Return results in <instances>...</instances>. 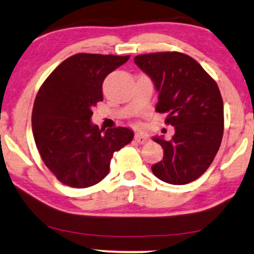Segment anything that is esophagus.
<instances>
[{
	"mask_svg": "<svg viewBox=\"0 0 254 254\" xmlns=\"http://www.w3.org/2000/svg\"><path fill=\"white\" fill-rule=\"evenodd\" d=\"M134 139H135V141L139 143H145L148 141V136H147L146 134H142V133H136L135 136H134Z\"/></svg>",
	"mask_w": 254,
	"mask_h": 254,
	"instance_id": "obj_1",
	"label": "esophagus"
}]
</instances>
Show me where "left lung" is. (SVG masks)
I'll use <instances>...</instances> for the list:
<instances>
[{"mask_svg": "<svg viewBox=\"0 0 254 254\" xmlns=\"http://www.w3.org/2000/svg\"><path fill=\"white\" fill-rule=\"evenodd\" d=\"M134 62L158 92L155 111L174 127L170 140L154 136L164 158L152 166L156 178L185 185L205 173L224 134V103L218 84L190 56L178 52L137 55Z\"/></svg>", "mask_w": 254, "mask_h": 254, "instance_id": "8db88e82", "label": "left lung"}]
</instances>
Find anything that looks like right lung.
Here are the masks:
<instances>
[{"instance_id": "1", "label": "right lung", "mask_w": 254, "mask_h": 254, "mask_svg": "<svg viewBox=\"0 0 254 254\" xmlns=\"http://www.w3.org/2000/svg\"><path fill=\"white\" fill-rule=\"evenodd\" d=\"M129 55L75 54L55 68L37 93L31 114L36 147L56 179L75 189L101 181L113 153L133 140L126 127L99 129L93 107L102 101L106 76Z\"/></svg>"}]
</instances>
